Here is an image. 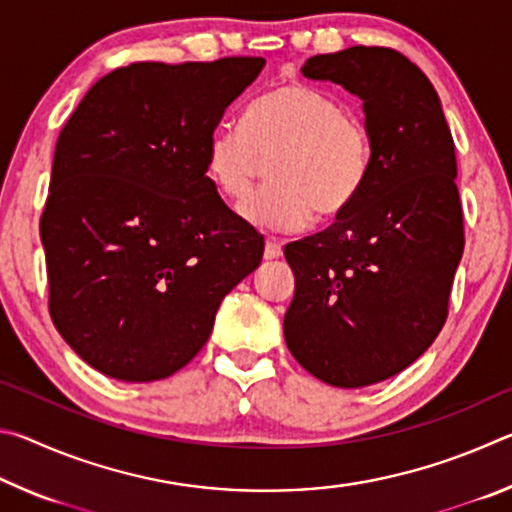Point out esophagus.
Segmentation results:
<instances>
[{
    "instance_id": "1",
    "label": "esophagus",
    "mask_w": 512,
    "mask_h": 512,
    "mask_svg": "<svg viewBox=\"0 0 512 512\" xmlns=\"http://www.w3.org/2000/svg\"><path fill=\"white\" fill-rule=\"evenodd\" d=\"M264 257L266 259H280L282 257V244L275 239H268L264 246Z\"/></svg>"
}]
</instances>
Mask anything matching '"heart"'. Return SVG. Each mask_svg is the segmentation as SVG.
Segmentation results:
<instances>
[{
    "label": "heart",
    "mask_w": 512,
    "mask_h": 512,
    "mask_svg": "<svg viewBox=\"0 0 512 512\" xmlns=\"http://www.w3.org/2000/svg\"><path fill=\"white\" fill-rule=\"evenodd\" d=\"M262 160L271 183L239 207L241 219L273 232L307 228L314 212L336 219L366 185L372 160L368 128L334 94L305 83H282L262 94L244 124L214 128L205 169L221 196L241 201Z\"/></svg>",
    "instance_id": "heart-1"
}]
</instances>
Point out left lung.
<instances>
[{
	"label": "left lung",
	"instance_id": "8db88e82",
	"mask_svg": "<svg viewBox=\"0 0 512 512\" xmlns=\"http://www.w3.org/2000/svg\"><path fill=\"white\" fill-rule=\"evenodd\" d=\"M300 72L363 101L372 160L348 212L284 246L296 275L284 341L320 381L361 388L409 368L447 320L465 246L454 140L431 81L400 51L357 45Z\"/></svg>",
	"mask_w": 512,
	"mask_h": 512
}]
</instances>
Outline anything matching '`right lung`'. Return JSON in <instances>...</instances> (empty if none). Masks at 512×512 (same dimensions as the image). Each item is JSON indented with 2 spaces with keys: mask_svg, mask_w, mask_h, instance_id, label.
<instances>
[{
  "mask_svg": "<svg viewBox=\"0 0 512 512\" xmlns=\"http://www.w3.org/2000/svg\"><path fill=\"white\" fill-rule=\"evenodd\" d=\"M264 65L119 67L60 131L40 219L49 314L103 375L155 381L187 366L262 262L264 237L221 201L205 144Z\"/></svg>",
  "mask_w": 512,
  "mask_h": 512,
  "instance_id": "add662e5",
  "label": "right lung"
}]
</instances>
